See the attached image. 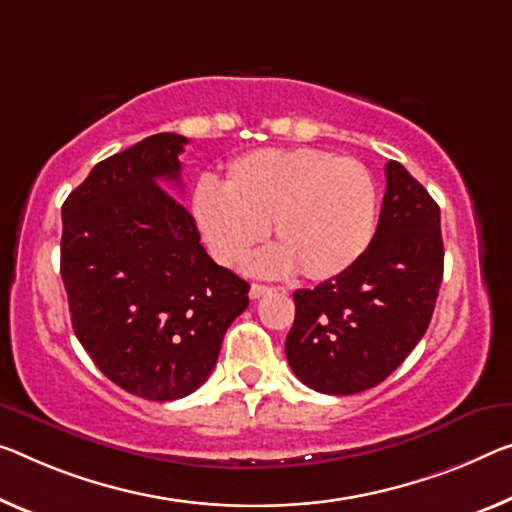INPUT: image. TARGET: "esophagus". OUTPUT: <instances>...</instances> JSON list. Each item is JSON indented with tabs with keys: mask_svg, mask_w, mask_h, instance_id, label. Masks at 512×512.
Returning a JSON list of instances; mask_svg holds the SVG:
<instances>
[{
	"mask_svg": "<svg viewBox=\"0 0 512 512\" xmlns=\"http://www.w3.org/2000/svg\"><path fill=\"white\" fill-rule=\"evenodd\" d=\"M274 288H270V286H263V283H254V286L249 288V297L251 300H261V297H265V295H270Z\"/></svg>",
	"mask_w": 512,
	"mask_h": 512,
	"instance_id": "esophagus-1",
	"label": "esophagus"
}]
</instances>
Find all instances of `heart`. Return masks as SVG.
Returning <instances> with one entry per match:
<instances>
[{
    "label": "heart",
    "mask_w": 512,
    "mask_h": 512,
    "mask_svg": "<svg viewBox=\"0 0 512 512\" xmlns=\"http://www.w3.org/2000/svg\"><path fill=\"white\" fill-rule=\"evenodd\" d=\"M212 256L238 267L261 245L267 224L277 249L256 263L263 274L297 267L325 281L350 270L373 240L377 192L364 164L318 148H261L226 167L224 185L203 183L192 199Z\"/></svg>",
    "instance_id": "obj_1"
}]
</instances>
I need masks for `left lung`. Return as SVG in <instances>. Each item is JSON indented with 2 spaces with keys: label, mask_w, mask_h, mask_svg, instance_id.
I'll return each instance as SVG.
<instances>
[{
  "label": "left lung",
  "mask_w": 512,
  "mask_h": 512,
  "mask_svg": "<svg viewBox=\"0 0 512 512\" xmlns=\"http://www.w3.org/2000/svg\"><path fill=\"white\" fill-rule=\"evenodd\" d=\"M380 222L364 256L316 288L295 290L286 357L306 387L332 396L377 387L430 325L444 274L439 206L403 164L384 167Z\"/></svg>",
  "instance_id": "1"
}]
</instances>
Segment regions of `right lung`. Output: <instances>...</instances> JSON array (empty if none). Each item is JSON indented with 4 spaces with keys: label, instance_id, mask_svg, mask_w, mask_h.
<instances>
[{
    "label": "right lung",
    "instance_id": "right-lung-1",
    "mask_svg": "<svg viewBox=\"0 0 512 512\" xmlns=\"http://www.w3.org/2000/svg\"><path fill=\"white\" fill-rule=\"evenodd\" d=\"M187 139H141L91 169L61 208V279L75 336L114 384L167 403L201 387L249 283L217 265L180 185Z\"/></svg>",
    "mask_w": 512,
    "mask_h": 512
}]
</instances>
